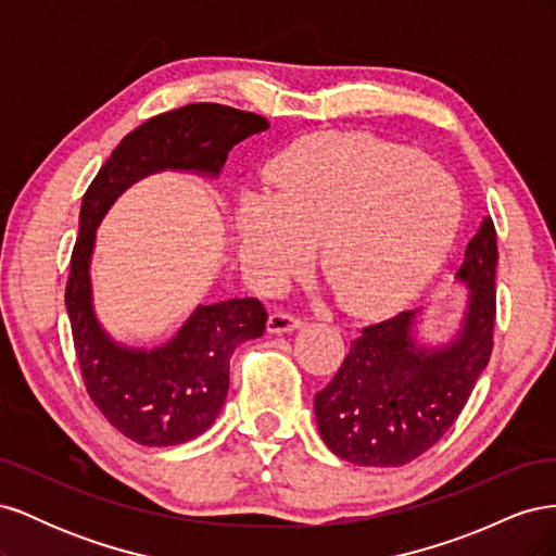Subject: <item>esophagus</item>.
<instances>
[{"label": "esophagus", "instance_id": "1", "mask_svg": "<svg viewBox=\"0 0 556 556\" xmlns=\"http://www.w3.org/2000/svg\"><path fill=\"white\" fill-rule=\"evenodd\" d=\"M296 327H301V317L288 311H274L268 315V323H266V329L271 333H290Z\"/></svg>", "mask_w": 556, "mask_h": 556}]
</instances>
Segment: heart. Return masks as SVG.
Segmentation results:
<instances>
[{"mask_svg": "<svg viewBox=\"0 0 556 556\" xmlns=\"http://www.w3.org/2000/svg\"><path fill=\"white\" fill-rule=\"evenodd\" d=\"M248 192L237 245L264 288L304 271L319 241V271L355 315L390 313L439 271L457 237L462 197L452 178L410 146L359 131L313 134Z\"/></svg>", "mask_w": 556, "mask_h": 556, "instance_id": "1", "label": "heart"}]
</instances>
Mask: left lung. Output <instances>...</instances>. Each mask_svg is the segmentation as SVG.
<instances>
[{"label": "left lung", "instance_id": "obj_1", "mask_svg": "<svg viewBox=\"0 0 556 556\" xmlns=\"http://www.w3.org/2000/svg\"><path fill=\"white\" fill-rule=\"evenodd\" d=\"M496 227L486 217L466 245L459 280L473 290L457 341L443 350L410 339L415 311L362 329L331 382L315 394L329 450L357 466H403L454 425L490 362L496 319Z\"/></svg>", "mask_w": 556, "mask_h": 556}]
</instances>
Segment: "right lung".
<instances>
[{
	"label": "right lung",
	"instance_id": "right-lung-1",
	"mask_svg": "<svg viewBox=\"0 0 556 556\" xmlns=\"http://www.w3.org/2000/svg\"><path fill=\"white\" fill-rule=\"evenodd\" d=\"M264 129L266 117L223 104L199 102L160 113L127 134L83 194L66 313L83 384L111 427L134 443L166 447L204 433L225 403L233 348L262 336L268 315L260 299H229L199 306L176 339L157 350L115 345L92 313L88 266L94 229L134 180L162 169L215 176L233 146Z\"/></svg>",
	"mask_w": 556,
	"mask_h": 556
}]
</instances>
